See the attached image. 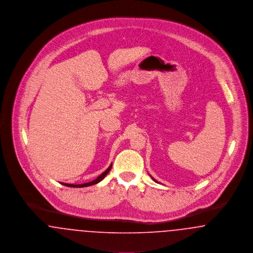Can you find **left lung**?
I'll return each mask as SVG.
<instances>
[{"label": "left lung", "mask_w": 253, "mask_h": 253, "mask_svg": "<svg viewBox=\"0 0 253 253\" xmlns=\"http://www.w3.org/2000/svg\"><path fill=\"white\" fill-rule=\"evenodd\" d=\"M151 177H152V176H151ZM152 179H153V180L155 181V182H157V183H158V181L156 180V179H155V178H154V177H152Z\"/></svg>", "instance_id": "1"}]
</instances>
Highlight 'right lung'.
<instances>
[{"label":"right lung","instance_id":"right-lung-1","mask_svg":"<svg viewBox=\"0 0 253 253\" xmlns=\"http://www.w3.org/2000/svg\"><path fill=\"white\" fill-rule=\"evenodd\" d=\"M112 168V164L109 166V168H107V169H105V171H103L97 178H96L95 180L90 181V182H88V183H84V184H78V185H75V184H68V183H60V184H62V185H64V186H67V187H71V188H84V187H88V186H92V185H95V184H97L98 182H100V181L102 180L107 174H108L109 171H110V169Z\"/></svg>","mask_w":253,"mask_h":253}]
</instances>
